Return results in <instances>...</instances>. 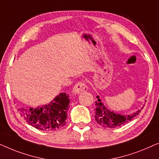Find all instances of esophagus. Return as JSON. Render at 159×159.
Segmentation results:
<instances>
[{
	"label": "esophagus",
	"instance_id": "1",
	"mask_svg": "<svg viewBox=\"0 0 159 159\" xmlns=\"http://www.w3.org/2000/svg\"><path fill=\"white\" fill-rule=\"evenodd\" d=\"M87 90H88V86L86 85L85 83L84 82H80L74 87L72 92L75 95H79Z\"/></svg>",
	"mask_w": 159,
	"mask_h": 159
}]
</instances>
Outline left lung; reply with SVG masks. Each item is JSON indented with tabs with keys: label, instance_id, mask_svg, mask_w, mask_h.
Listing matches in <instances>:
<instances>
[{
	"label": "left lung",
	"instance_id": "8db88e82",
	"mask_svg": "<svg viewBox=\"0 0 159 159\" xmlns=\"http://www.w3.org/2000/svg\"><path fill=\"white\" fill-rule=\"evenodd\" d=\"M97 101H95V119L96 122L102 127L107 128H114L125 125V123L133 119L143 109H140L129 114H122L115 112L106 107L102 102L99 95H97ZM146 102V101H145Z\"/></svg>",
	"mask_w": 159,
	"mask_h": 159
}]
</instances>
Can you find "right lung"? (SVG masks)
<instances>
[{
	"label": "right lung",
	"instance_id": "obj_1",
	"mask_svg": "<svg viewBox=\"0 0 159 159\" xmlns=\"http://www.w3.org/2000/svg\"><path fill=\"white\" fill-rule=\"evenodd\" d=\"M69 95L61 93L49 103L36 108H19V111L24 119L36 129L43 131H54L66 124L69 111Z\"/></svg>",
	"mask_w": 159,
	"mask_h": 159
}]
</instances>
